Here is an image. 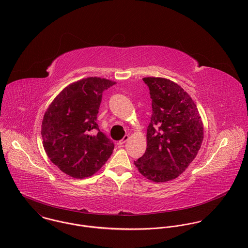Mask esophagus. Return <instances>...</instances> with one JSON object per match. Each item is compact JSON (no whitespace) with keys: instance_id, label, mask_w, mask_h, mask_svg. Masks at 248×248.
Here are the masks:
<instances>
[{"instance_id":"obj_1","label":"esophagus","mask_w":248,"mask_h":248,"mask_svg":"<svg viewBox=\"0 0 248 248\" xmlns=\"http://www.w3.org/2000/svg\"><path fill=\"white\" fill-rule=\"evenodd\" d=\"M129 139H130V137H129L128 135H126L120 141L118 142V144H119V145H123V144H125L126 142L129 140Z\"/></svg>"}]
</instances>
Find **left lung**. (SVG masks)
Here are the masks:
<instances>
[{
	"instance_id": "1",
	"label": "left lung",
	"mask_w": 248,
	"mask_h": 248,
	"mask_svg": "<svg viewBox=\"0 0 248 248\" xmlns=\"http://www.w3.org/2000/svg\"><path fill=\"white\" fill-rule=\"evenodd\" d=\"M153 113L145 154L135 161L142 176L154 182L177 178L195 159L203 140V124L191 96L177 83L144 77Z\"/></svg>"
}]
</instances>
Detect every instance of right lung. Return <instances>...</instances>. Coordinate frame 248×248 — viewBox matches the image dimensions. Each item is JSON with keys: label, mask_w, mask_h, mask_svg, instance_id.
Listing matches in <instances>:
<instances>
[{"label": "right lung", "mask_w": 248, "mask_h": 248, "mask_svg": "<svg viewBox=\"0 0 248 248\" xmlns=\"http://www.w3.org/2000/svg\"><path fill=\"white\" fill-rule=\"evenodd\" d=\"M115 82L88 77L71 83L44 114L41 135L50 161L75 178L91 177L100 170L114 145L96 123L103 92Z\"/></svg>", "instance_id": "right-lung-1"}]
</instances>
